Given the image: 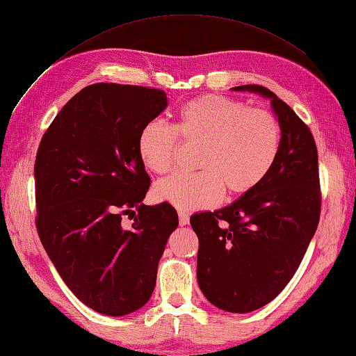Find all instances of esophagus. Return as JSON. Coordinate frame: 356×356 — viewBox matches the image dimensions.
Wrapping results in <instances>:
<instances>
[{
	"instance_id": "obj_1",
	"label": "esophagus",
	"mask_w": 356,
	"mask_h": 356,
	"mask_svg": "<svg viewBox=\"0 0 356 356\" xmlns=\"http://www.w3.org/2000/svg\"><path fill=\"white\" fill-rule=\"evenodd\" d=\"M179 223L182 225V226L190 223V214L184 213V211H179Z\"/></svg>"
}]
</instances>
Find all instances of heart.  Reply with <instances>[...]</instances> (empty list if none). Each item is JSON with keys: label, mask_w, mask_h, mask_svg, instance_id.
Segmentation results:
<instances>
[{"label": "heart", "mask_w": 356, "mask_h": 356, "mask_svg": "<svg viewBox=\"0 0 356 356\" xmlns=\"http://www.w3.org/2000/svg\"><path fill=\"white\" fill-rule=\"evenodd\" d=\"M182 139L200 145L195 174H174L153 188V197L179 211L205 209L222 200L225 190L241 195L259 186L274 166L282 125L274 113L222 95L188 101L177 111L176 128L162 120L142 127L138 153L142 163L157 174L176 165Z\"/></svg>", "instance_id": "heart-1"}]
</instances>
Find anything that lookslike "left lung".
Here are the masks:
<instances>
[{"label": "left lung", "instance_id": "1", "mask_svg": "<svg viewBox=\"0 0 356 356\" xmlns=\"http://www.w3.org/2000/svg\"><path fill=\"white\" fill-rule=\"evenodd\" d=\"M269 97L282 125L277 161L263 182L232 205L190 218L199 238L197 282L214 306L246 314L291 282L321 213L318 151L309 127L263 86L234 87Z\"/></svg>", "mask_w": 356, "mask_h": 356}]
</instances>
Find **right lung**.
I'll return each mask as SVG.
<instances>
[{"instance_id":"obj_1","label":"right lung","mask_w":356,"mask_h":356,"mask_svg":"<svg viewBox=\"0 0 356 356\" xmlns=\"http://www.w3.org/2000/svg\"><path fill=\"white\" fill-rule=\"evenodd\" d=\"M166 104L163 90L92 84L64 105L38 148V236L69 289L104 315H127L147 303L179 225L168 203H142L151 179L138 138ZM124 215L135 218L130 229Z\"/></svg>"}]
</instances>
